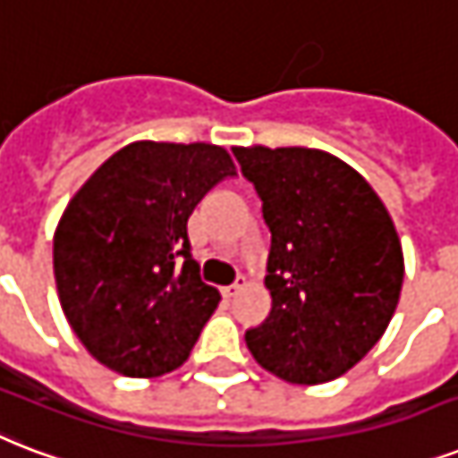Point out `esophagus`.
<instances>
[{"label": "esophagus", "mask_w": 458, "mask_h": 458, "mask_svg": "<svg viewBox=\"0 0 458 458\" xmlns=\"http://www.w3.org/2000/svg\"><path fill=\"white\" fill-rule=\"evenodd\" d=\"M246 277H243V275H239V277H236V282H233L232 286H226L225 289V296H229V299H233V296H236V293H241L243 292V289H246Z\"/></svg>", "instance_id": "34e87169"}]
</instances>
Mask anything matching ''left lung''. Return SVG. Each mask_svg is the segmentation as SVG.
Instances as JSON below:
<instances>
[{"label": "left lung", "instance_id": "1", "mask_svg": "<svg viewBox=\"0 0 458 458\" xmlns=\"http://www.w3.org/2000/svg\"><path fill=\"white\" fill-rule=\"evenodd\" d=\"M272 232V310L246 344L269 373L320 385L351 370L399 303L403 253L370 183L313 148H233Z\"/></svg>", "mask_w": 458, "mask_h": 458}]
</instances>
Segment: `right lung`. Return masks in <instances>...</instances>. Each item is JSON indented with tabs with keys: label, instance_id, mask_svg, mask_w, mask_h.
<instances>
[{
	"label": "right lung",
	"instance_id": "obj_1",
	"mask_svg": "<svg viewBox=\"0 0 458 458\" xmlns=\"http://www.w3.org/2000/svg\"><path fill=\"white\" fill-rule=\"evenodd\" d=\"M229 176L236 166L219 145L138 140L71 198L55 232L56 292L102 365L159 377L189 358L219 303L191 258L189 217Z\"/></svg>",
	"mask_w": 458,
	"mask_h": 458
}]
</instances>
